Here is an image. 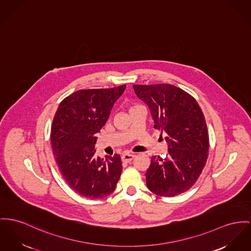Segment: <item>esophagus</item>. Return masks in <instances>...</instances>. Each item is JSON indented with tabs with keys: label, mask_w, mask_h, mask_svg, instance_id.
Listing matches in <instances>:
<instances>
[{
	"label": "esophagus",
	"mask_w": 251,
	"mask_h": 251,
	"mask_svg": "<svg viewBox=\"0 0 251 251\" xmlns=\"http://www.w3.org/2000/svg\"><path fill=\"white\" fill-rule=\"evenodd\" d=\"M135 154H131V153H126V154H124L123 156H122V161L123 162H126V163H129V162H131L132 160H133L134 158H135Z\"/></svg>",
	"instance_id": "1"
}]
</instances>
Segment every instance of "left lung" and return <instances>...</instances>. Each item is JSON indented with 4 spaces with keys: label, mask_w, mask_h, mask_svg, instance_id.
<instances>
[{
    "label": "left lung",
    "mask_w": 251,
    "mask_h": 251,
    "mask_svg": "<svg viewBox=\"0 0 251 251\" xmlns=\"http://www.w3.org/2000/svg\"><path fill=\"white\" fill-rule=\"evenodd\" d=\"M136 96L150 108L154 128L166 134V158L153 156L147 170L151 192L173 197L196 183L208 157V132L198 102L172 84H134Z\"/></svg>",
    "instance_id": "8db88e82"
}]
</instances>
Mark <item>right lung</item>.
Here are the masks:
<instances>
[{
	"label": "right lung",
	"instance_id": "add662e5",
	"mask_svg": "<svg viewBox=\"0 0 251 251\" xmlns=\"http://www.w3.org/2000/svg\"><path fill=\"white\" fill-rule=\"evenodd\" d=\"M126 85L113 88L81 89L61 101L51 126L53 154L67 184L87 199L110 195L122 173L120 155L95 156L96 134Z\"/></svg>",
	"mask_w": 251,
	"mask_h": 251
}]
</instances>
